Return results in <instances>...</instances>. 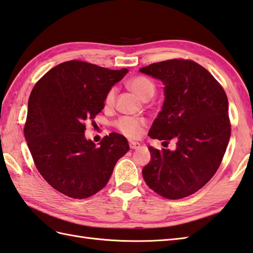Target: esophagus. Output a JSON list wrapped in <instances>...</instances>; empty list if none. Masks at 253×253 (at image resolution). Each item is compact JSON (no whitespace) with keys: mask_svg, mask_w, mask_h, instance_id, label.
Masks as SVG:
<instances>
[{"mask_svg":"<svg viewBox=\"0 0 253 253\" xmlns=\"http://www.w3.org/2000/svg\"><path fill=\"white\" fill-rule=\"evenodd\" d=\"M129 147H130V149H132V150L139 149V148H140V143H139V142H135V141H130V142H129Z\"/></svg>","mask_w":253,"mask_h":253,"instance_id":"esophagus-1","label":"esophagus"}]
</instances>
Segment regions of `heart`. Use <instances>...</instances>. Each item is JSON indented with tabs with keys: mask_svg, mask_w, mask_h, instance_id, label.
Wrapping results in <instances>:
<instances>
[{
	"mask_svg": "<svg viewBox=\"0 0 253 253\" xmlns=\"http://www.w3.org/2000/svg\"><path fill=\"white\" fill-rule=\"evenodd\" d=\"M128 87L135 92L139 98L142 100H148L155 92V84L151 79L146 76H136L132 77L128 82ZM117 89L112 87L105 94L104 104L106 107H112L115 104ZM116 129L123 133L124 136L128 138H137L140 136L143 126L146 125V120L141 117H132V116H123L115 122Z\"/></svg>",
	"mask_w": 253,
	"mask_h": 253,
	"instance_id": "heart-1",
	"label": "heart"
}]
</instances>
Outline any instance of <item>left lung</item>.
<instances>
[{
    "mask_svg": "<svg viewBox=\"0 0 253 253\" xmlns=\"http://www.w3.org/2000/svg\"><path fill=\"white\" fill-rule=\"evenodd\" d=\"M164 84L162 111L150 128L152 139L176 140L175 151L149 147L142 169L151 189L170 200L197 192L216 173L230 137L228 100L223 87L198 63L173 58L139 69Z\"/></svg>",
    "mask_w": 253,
    "mask_h": 253,
    "instance_id": "8db88e82",
    "label": "left lung"
}]
</instances>
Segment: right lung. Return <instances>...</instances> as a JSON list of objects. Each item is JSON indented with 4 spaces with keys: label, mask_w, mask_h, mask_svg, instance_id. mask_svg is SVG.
<instances>
[{
    "label": "right lung",
    "mask_w": 253,
    "mask_h": 253,
    "mask_svg": "<svg viewBox=\"0 0 253 253\" xmlns=\"http://www.w3.org/2000/svg\"><path fill=\"white\" fill-rule=\"evenodd\" d=\"M127 72L73 60L50 69L32 89L26 141L37 169L63 195L74 199L95 195L129 150L120 133L103 137L99 148L84 137L85 122L103 110L106 92Z\"/></svg>",
    "instance_id": "obj_1"
}]
</instances>
